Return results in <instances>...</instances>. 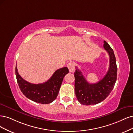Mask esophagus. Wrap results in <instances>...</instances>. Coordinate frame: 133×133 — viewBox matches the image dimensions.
<instances>
[{"label":"esophagus","instance_id":"1","mask_svg":"<svg viewBox=\"0 0 133 133\" xmlns=\"http://www.w3.org/2000/svg\"><path fill=\"white\" fill-rule=\"evenodd\" d=\"M67 67L70 72H74L75 70V63L72 62H70L67 64Z\"/></svg>","mask_w":133,"mask_h":133}]
</instances>
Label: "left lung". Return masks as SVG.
<instances>
[{
    "instance_id": "8db88e82",
    "label": "left lung",
    "mask_w": 133,
    "mask_h": 133,
    "mask_svg": "<svg viewBox=\"0 0 133 133\" xmlns=\"http://www.w3.org/2000/svg\"><path fill=\"white\" fill-rule=\"evenodd\" d=\"M103 47L109 56V67L101 80L96 83H89L77 67L74 73L75 94L79 102L83 105L96 104L104 101L112 91L116 82L117 67L113 50L105 41H104Z\"/></svg>"
}]
</instances>
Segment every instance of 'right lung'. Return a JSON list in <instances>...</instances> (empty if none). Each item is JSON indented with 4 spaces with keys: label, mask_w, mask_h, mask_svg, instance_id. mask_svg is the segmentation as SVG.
<instances>
[{
    "label": "right lung",
    "mask_w": 133,
    "mask_h": 133,
    "mask_svg": "<svg viewBox=\"0 0 133 133\" xmlns=\"http://www.w3.org/2000/svg\"><path fill=\"white\" fill-rule=\"evenodd\" d=\"M69 72L68 68L63 67L56 71L46 82L32 84L24 80L18 72L16 66L15 74L19 87L24 95L29 99L38 103H51L56 98L63 77Z\"/></svg>",
    "instance_id": "obj_1"
}]
</instances>
